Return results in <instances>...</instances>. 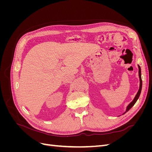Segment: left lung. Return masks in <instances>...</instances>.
<instances>
[{"label":"left lung","instance_id":"obj_1","mask_svg":"<svg viewBox=\"0 0 152 152\" xmlns=\"http://www.w3.org/2000/svg\"><path fill=\"white\" fill-rule=\"evenodd\" d=\"M138 68H139V77H140V89H139V91H138V92H137V94L136 95V96H135V98H134V99H133V101L132 102L128 105V107H127V110H126V112L124 113H126L127 112H128L129 110L133 106H134V104L136 103V102H137V99L139 98V97H140V94H141V88H142V80H141V68H140V65H138Z\"/></svg>","mask_w":152,"mask_h":152}]
</instances>
